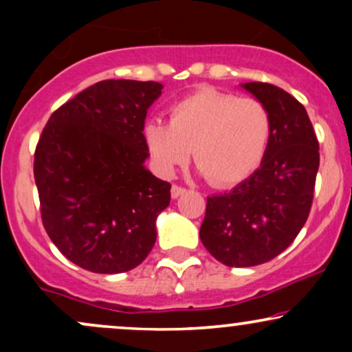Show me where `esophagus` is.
Wrapping results in <instances>:
<instances>
[{
	"label": "esophagus",
	"mask_w": 352,
	"mask_h": 352,
	"mask_svg": "<svg viewBox=\"0 0 352 352\" xmlns=\"http://www.w3.org/2000/svg\"><path fill=\"white\" fill-rule=\"evenodd\" d=\"M187 192L184 187H180V185H172V190H170V195L172 199H179L180 195H184V193Z\"/></svg>",
	"instance_id": "34e87169"
}]
</instances>
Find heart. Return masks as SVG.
Returning a JSON list of instances; mask_svg holds the SVG:
<instances>
[{
    "instance_id": "1",
    "label": "heart",
    "mask_w": 352,
    "mask_h": 352,
    "mask_svg": "<svg viewBox=\"0 0 352 352\" xmlns=\"http://www.w3.org/2000/svg\"><path fill=\"white\" fill-rule=\"evenodd\" d=\"M272 135L261 102L201 87L170 107L168 124L148 122L144 139L162 173H172L195 157L213 187H235L256 172Z\"/></svg>"
}]
</instances>
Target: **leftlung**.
Listing matches in <instances>:
<instances>
[{"mask_svg":"<svg viewBox=\"0 0 352 352\" xmlns=\"http://www.w3.org/2000/svg\"><path fill=\"white\" fill-rule=\"evenodd\" d=\"M241 87L268 111V148L250 179L208 197L200 227L210 254L238 268L266 263L293 243L308 220L319 168V144L305 106L273 84Z\"/></svg>","mask_w":352,"mask_h":352,"instance_id":"8db88e82","label":"left lung"}]
</instances>
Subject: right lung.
Returning <instances> with one entry per match:
<instances>
[{
	"label": "right lung",
	"mask_w": 352,
	"mask_h": 352,
	"mask_svg": "<svg viewBox=\"0 0 352 352\" xmlns=\"http://www.w3.org/2000/svg\"><path fill=\"white\" fill-rule=\"evenodd\" d=\"M162 87L153 80L96 82L52 112L36 145L44 230L87 272H129L155 243V220L170 204V184L144 167L142 132Z\"/></svg>",
	"instance_id": "right-lung-1"
}]
</instances>
